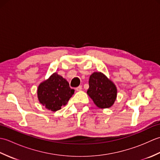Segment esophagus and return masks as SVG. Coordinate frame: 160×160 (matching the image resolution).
Returning <instances> with one entry per match:
<instances>
[{
    "label": "esophagus",
    "mask_w": 160,
    "mask_h": 160,
    "mask_svg": "<svg viewBox=\"0 0 160 160\" xmlns=\"http://www.w3.org/2000/svg\"><path fill=\"white\" fill-rule=\"evenodd\" d=\"M82 89V87L80 85V86H79V87H76V90L77 91H80Z\"/></svg>",
    "instance_id": "obj_1"
}]
</instances>
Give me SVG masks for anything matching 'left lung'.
I'll list each match as a JSON object with an SVG mask.
<instances>
[{
  "mask_svg": "<svg viewBox=\"0 0 160 160\" xmlns=\"http://www.w3.org/2000/svg\"><path fill=\"white\" fill-rule=\"evenodd\" d=\"M89 85L87 94L98 107L109 108L113 104L117 96L116 87L103 73L91 74Z\"/></svg>",
  "mask_w": 160,
  "mask_h": 160,
  "instance_id": "obj_1",
  "label": "left lung"
}]
</instances>
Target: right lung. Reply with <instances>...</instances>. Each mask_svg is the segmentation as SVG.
I'll return each mask as SVG.
<instances>
[{
  "label": "right lung",
  "instance_id": "right-lung-1",
  "mask_svg": "<svg viewBox=\"0 0 160 160\" xmlns=\"http://www.w3.org/2000/svg\"><path fill=\"white\" fill-rule=\"evenodd\" d=\"M74 91L64 78L54 73L48 80L40 84L38 98L40 102L47 109L56 111L67 104Z\"/></svg>",
  "mask_w": 160,
  "mask_h": 160
}]
</instances>
